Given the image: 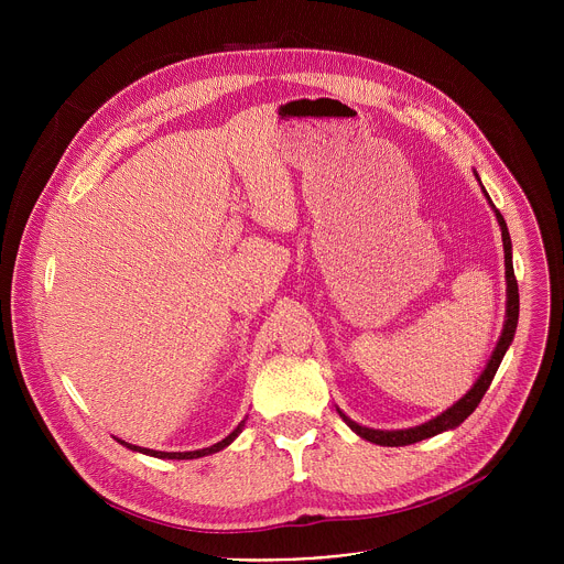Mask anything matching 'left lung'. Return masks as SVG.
I'll use <instances>...</instances> for the list:
<instances>
[{"label":"left lung","instance_id":"1","mask_svg":"<svg viewBox=\"0 0 564 564\" xmlns=\"http://www.w3.org/2000/svg\"><path fill=\"white\" fill-rule=\"evenodd\" d=\"M477 178V174H475ZM479 181V178H477ZM481 192H485L489 205L494 207L496 212V218L500 223V229H502V243H505V268H507V318H505V328H502V335L498 339V346L485 368V372L479 375V379L473 383V388L457 401V404H453L448 411H444L442 415H437L435 420L422 424V426H415V429H404V431H375V429H366V426H359L357 422H352L350 417H346L339 409V415L341 420L364 440L372 442V444H379V446H409V444H415V442H422V440H429L437 433H444V431H451V429H457L481 401V397H485V392L489 390L502 359H505V352L509 350L511 341H513V335H516V328H518V314H520V294H518V281H516V274H513V261H511V236H509V229H507V223L500 214V209L494 205V200L489 198L487 189L481 187Z\"/></svg>","mask_w":564,"mask_h":564}]
</instances>
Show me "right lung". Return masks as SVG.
<instances>
[{
	"instance_id": "obj_1",
	"label": "right lung",
	"mask_w": 564,
	"mask_h": 564,
	"mask_svg": "<svg viewBox=\"0 0 564 564\" xmlns=\"http://www.w3.org/2000/svg\"><path fill=\"white\" fill-rule=\"evenodd\" d=\"M243 424H246V420L240 422L225 440H220L218 444H214V446H209V448H200V451H185V453H165V451H151V448H142V446H133V444H129V442H122V440H118L122 446H127V448H131V451H135V453H144V455H151V457H160V459H196V457H205V455H212V453H218V451H223L225 446H229L236 437H238V433H240V429H243Z\"/></svg>"
}]
</instances>
